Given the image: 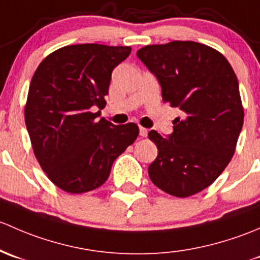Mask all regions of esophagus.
<instances>
[{
	"label": "esophagus",
	"instance_id": "34e87169",
	"mask_svg": "<svg viewBox=\"0 0 260 260\" xmlns=\"http://www.w3.org/2000/svg\"><path fill=\"white\" fill-rule=\"evenodd\" d=\"M139 133H140L141 138H145V136L148 135V129H145V127L140 126V127H139Z\"/></svg>",
	"mask_w": 260,
	"mask_h": 260
}]
</instances>
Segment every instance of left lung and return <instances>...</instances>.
<instances>
[{
	"label": "left lung",
	"instance_id": "8db88e82",
	"mask_svg": "<svg viewBox=\"0 0 260 260\" xmlns=\"http://www.w3.org/2000/svg\"><path fill=\"white\" fill-rule=\"evenodd\" d=\"M136 55L156 76L162 100L184 111L168 138L149 133L157 148L150 179L173 197L197 194L234 155L244 121L237 75L219 51L194 41L149 45Z\"/></svg>",
	"mask_w": 260,
	"mask_h": 260
}]
</instances>
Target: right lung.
I'll use <instances>...</instances> for the list:
<instances>
[{
    "label": "right lung",
    "mask_w": 260,
    "mask_h": 260,
    "mask_svg": "<svg viewBox=\"0 0 260 260\" xmlns=\"http://www.w3.org/2000/svg\"><path fill=\"white\" fill-rule=\"evenodd\" d=\"M130 46L81 44L61 47L32 76L25 121L35 156L49 179L71 194L99 188L112 162L136 140L138 125H114L101 117L111 72Z\"/></svg>",
    "instance_id": "obj_1"
}]
</instances>
